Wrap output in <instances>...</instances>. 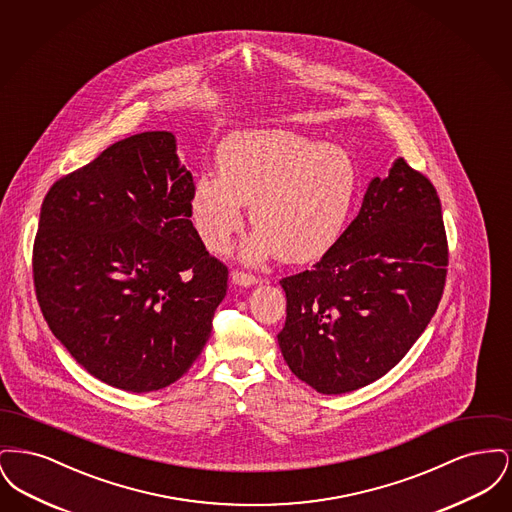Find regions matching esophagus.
Returning <instances> with one entry per match:
<instances>
[{
  "instance_id": "obj_1",
  "label": "esophagus",
  "mask_w": 512,
  "mask_h": 512,
  "mask_svg": "<svg viewBox=\"0 0 512 512\" xmlns=\"http://www.w3.org/2000/svg\"><path fill=\"white\" fill-rule=\"evenodd\" d=\"M230 276H232L234 284L244 286V288H251V286L257 284V278L253 274H247V272H242V270H232Z\"/></svg>"
}]
</instances>
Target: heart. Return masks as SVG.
<instances>
[{"label":"heart","mask_w":512,"mask_h":512,"mask_svg":"<svg viewBox=\"0 0 512 512\" xmlns=\"http://www.w3.org/2000/svg\"><path fill=\"white\" fill-rule=\"evenodd\" d=\"M217 176L195 180L190 209L211 251L222 253L242 228L244 207L257 236L249 251L303 265L340 240L359 192L347 149L292 130H245L217 149Z\"/></svg>","instance_id":"1"}]
</instances>
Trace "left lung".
Instances as JSON below:
<instances>
[{
    "label": "left lung",
    "instance_id": "1",
    "mask_svg": "<svg viewBox=\"0 0 512 512\" xmlns=\"http://www.w3.org/2000/svg\"><path fill=\"white\" fill-rule=\"evenodd\" d=\"M438 192L397 157L372 178L359 215L313 270L280 280V351L324 395L359 390L397 365L426 330L445 284Z\"/></svg>",
    "mask_w": 512,
    "mask_h": 512
}]
</instances>
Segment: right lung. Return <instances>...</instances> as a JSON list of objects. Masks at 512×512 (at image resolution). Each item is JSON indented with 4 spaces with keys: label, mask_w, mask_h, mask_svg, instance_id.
I'll list each match as a JSON object with an SVG mask.
<instances>
[{
    "label": "right lung",
    "mask_w": 512,
    "mask_h": 512,
    "mask_svg": "<svg viewBox=\"0 0 512 512\" xmlns=\"http://www.w3.org/2000/svg\"><path fill=\"white\" fill-rule=\"evenodd\" d=\"M192 188L174 134L144 132L57 180L42 203L40 309L74 361L113 388L171 386L211 336L228 268L190 220Z\"/></svg>",
    "instance_id": "obj_1"
}]
</instances>
